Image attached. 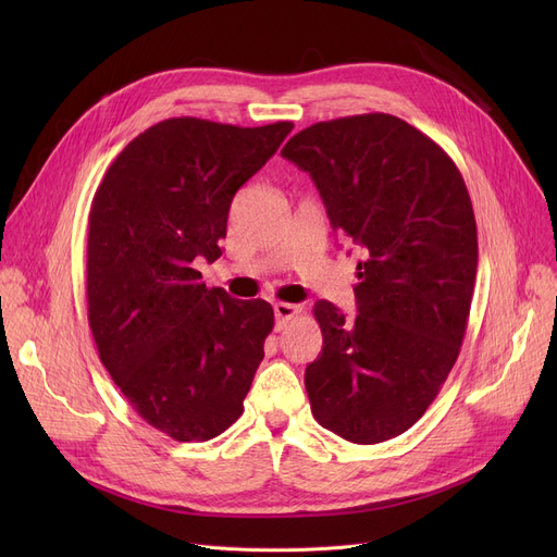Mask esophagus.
<instances>
[{
  "label": "esophagus",
  "mask_w": 557,
  "mask_h": 557,
  "mask_svg": "<svg viewBox=\"0 0 557 557\" xmlns=\"http://www.w3.org/2000/svg\"><path fill=\"white\" fill-rule=\"evenodd\" d=\"M273 311H275V320H277V330H282L286 325V320H290V318L300 313V307L290 305V302H275Z\"/></svg>",
  "instance_id": "34e87169"
}]
</instances>
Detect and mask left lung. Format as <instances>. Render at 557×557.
<instances>
[{
    "instance_id": "left-lung-1",
    "label": "left lung",
    "mask_w": 557,
    "mask_h": 557,
    "mask_svg": "<svg viewBox=\"0 0 557 557\" xmlns=\"http://www.w3.org/2000/svg\"><path fill=\"white\" fill-rule=\"evenodd\" d=\"M282 158L307 171L330 223L361 250L357 318L327 300L323 352L305 370L320 426L357 445L411 429L451 372L470 318L479 242L454 160L399 116L313 124Z\"/></svg>"
}]
</instances>
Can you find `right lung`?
<instances>
[{"mask_svg":"<svg viewBox=\"0 0 557 557\" xmlns=\"http://www.w3.org/2000/svg\"><path fill=\"white\" fill-rule=\"evenodd\" d=\"M290 128L173 116L139 133L95 194L87 320L99 359L173 441H212L244 413L273 307L208 288L196 267L221 257L234 194Z\"/></svg>","mask_w":557,"mask_h":557,"instance_id":"right-lung-1","label":"right lung"}]
</instances>
